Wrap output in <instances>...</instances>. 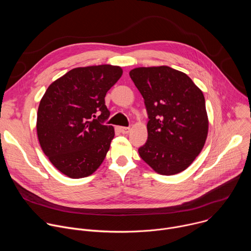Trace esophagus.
<instances>
[{"label":"esophagus","instance_id":"1","mask_svg":"<svg viewBox=\"0 0 251 251\" xmlns=\"http://www.w3.org/2000/svg\"><path fill=\"white\" fill-rule=\"evenodd\" d=\"M118 129H119V131H120L122 134H128V133L130 132V130H131L129 127H119Z\"/></svg>","mask_w":251,"mask_h":251}]
</instances>
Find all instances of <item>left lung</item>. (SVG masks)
<instances>
[{"label": "left lung", "instance_id": "1", "mask_svg": "<svg viewBox=\"0 0 251 251\" xmlns=\"http://www.w3.org/2000/svg\"><path fill=\"white\" fill-rule=\"evenodd\" d=\"M130 77L145 100L148 140L139 155L156 173L185 171L202 150L208 118L202 91L172 67H136Z\"/></svg>", "mask_w": 251, "mask_h": 251}]
</instances>
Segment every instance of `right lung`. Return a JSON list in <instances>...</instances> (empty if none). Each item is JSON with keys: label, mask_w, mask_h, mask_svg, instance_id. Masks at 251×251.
Returning <instances> with one entry per match:
<instances>
[{"label": "right lung", "mask_w": 251, "mask_h": 251, "mask_svg": "<svg viewBox=\"0 0 251 251\" xmlns=\"http://www.w3.org/2000/svg\"><path fill=\"white\" fill-rule=\"evenodd\" d=\"M120 66L76 67L54 80L41 99L37 133L50 163L63 175H92L104 161L115 132L103 125L110 112L105 95L121 77Z\"/></svg>", "instance_id": "add662e5"}]
</instances>
